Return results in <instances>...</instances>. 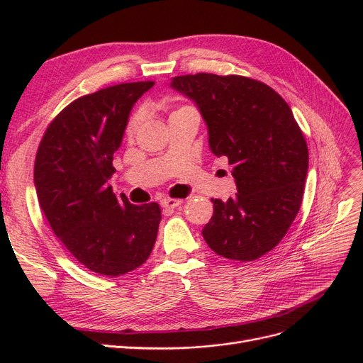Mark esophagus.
Segmentation results:
<instances>
[{"label":"esophagus","mask_w":363,"mask_h":363,"mask_svg":"<svg viewBox=\"0 0 363 363\" xmlns=\"http://www.w3.org/2000/svg\"><path fill=\"white\" fill-rule=\"evenodd\" d=\"M182 203H183V200H177V199H164V200H162V206L164 208H175V207H179Z\"/></svg>","instance_id":"34e87169"}]
</instances>
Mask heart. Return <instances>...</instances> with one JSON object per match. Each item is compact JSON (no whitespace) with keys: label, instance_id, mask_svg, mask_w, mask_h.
<instances>
[{"label":"heart","instance_id":"heart-1","mask_svg":"<svg viewBox=\"0 0 363 363\" xmlns=\"http://www.w3.org/2000/svg\"><path fill=\"white\" fill-rule=\"evenodd\" d=\"M138 125H139V116L136 115V116H133V118L130 119L128 127H127V135H133L135 131H136V128H138Z\"/></svg>","mask_w":363,"mask_h":363}]
</instances>
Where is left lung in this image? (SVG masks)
I'll return each mask as SVG.
<instances>
[{"label":"left lung","mask_w":363,"mask_h":363,"mask_svg":"<svg viewBox=\"0 0 363 363\" xmlns=\"http://www.w3.org/2000/svg\"><path fill=\"white\" fill-rule=\"evenodd\" d=\"M171 87L199 107L208 147L228 159L238 188L225 203L212 199L204 240L225 259L262 257L286 235L303 201L309 151L291 107L268 84L242 75H180Z\"/></svg>","instance_id":"8db88e82"}]
</instances>
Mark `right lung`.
I'll list each match as a JSON object with an SVG mask.
<instances>
[{
    "mask_svg": "<svg viewBox=\"0 0 363 363\" xmlns=\"http://www.w3.org/2000/svg\"><path fill=\"white\" fill-rule=\"evenodd\" d=\"M152 86L121 83L77 98L51 121L38 148L35 186L42 212L71 255L101 276L140 267L157 238L159 204L135 206L107 184L131 108Z\"/></svg>",
    "mask_w": 363,
    "mask_h": 363,
    "instance_id": "right-lung-1",
    "label": "right lung"
}]
</instances>
